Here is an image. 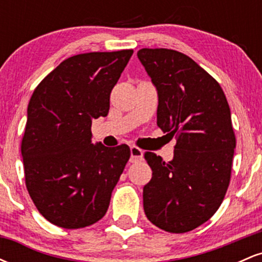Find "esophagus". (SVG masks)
I'll return each mask as SVG.
<instances>
[{
    "instance_id": "obj_1",
    "label": "esophagus",
    "mask_w": 262,
    "mask_h": 262,
    "mask_svg": "<svg viewBox=\"0 0 262 262\" xmlns=\"http://www.w3.org/2000/svg\"><path fill=\"white\" fill-rule=\"evenodd\" d=\"M143 159V150L137 146H130V160L138 161Z\"/></svg>"
}]
</instances>
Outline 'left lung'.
<instances>
[{
	"mask_svg": "<svg viewBox=\"0 0 262 262\" xmlns=\"http://www.w3.org/2000/svg\"><path fill=\"white\" fill-rule=\"evenodd\" d=\"M137 55L158 91V125L177 139L169 162L144 154L152 170L143 188L144 212L160 229L186 233L217 212L229 186L230 108L217 81L185 54L144 48Z\"/></svg>",
	"mask_w": 262,
	"mask_h": 262,
	"instance_id": "8db88e82",
	"label": "left lung"
}]
</instances>
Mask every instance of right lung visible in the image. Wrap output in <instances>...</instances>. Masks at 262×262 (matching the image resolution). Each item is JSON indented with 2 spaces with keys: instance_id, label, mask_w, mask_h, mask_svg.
I'll use <instances>...</instances> for the list:
<instances>
[{
  "instance_id": "right-lung-1",
  "label": "right lung",
  "mask_w": 262,
  "mask_h": 262,
  "mask_svg": "<svg viewBox=\"0 0 262 262\" xmlns=\"http://www.w3.org/2000/svg\"><path fill=\"white\" fill-rule=\"evenodd\" d=\"M132 54L71 56L33 92L20 146L26 185L40 214L58 227L85 228L106 214L130 149L92 144L91 124L108 114Z\"/></svg>"
}]
</instances>
